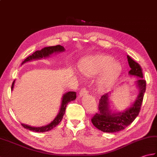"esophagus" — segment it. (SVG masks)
<instances>
[{"label":"esophagus","mask_w":157,"mask_h":157,"mask_svg":"<svg viewBox=\"0 0 157 157\" xmlns=\"http://www.w3.org/2000/svg\"><path fill=\"white\" fill-rule=\"evenodd\" d=\"M87 94H88V91H87L86 88H85V87L82 88V90L79 91V94H80V96H85V95H87Z\"/></svg>","instance_id":"obj_1"}]
</instances>
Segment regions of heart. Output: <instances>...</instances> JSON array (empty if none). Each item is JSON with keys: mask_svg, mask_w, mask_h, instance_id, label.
Wrapping results in <instances>:
<instances>
[{"mask_svg": "<svg viewBox=\"0 0 157 157\" xmlns=\"http://www.w3.org/2000/svg\"><path fill=\"white\" fill-rule=\"evenodd\" d=\"M80 70L89 77L95 76L100 73L98 86L101 91H107L113 87L121 73V66L114 62L110 56L96 55L84 59L79 65Z\"/></svg>", "mask_w": 157, "mask_h": 157, "instance_id": "heart-1", "label": "heart"}]
</instances>
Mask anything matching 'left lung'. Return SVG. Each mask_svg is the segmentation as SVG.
<instances>
[{
  "label": "left lung",
  "instance_id": "1",
  "mask_svg": "<svg viewBox=\"0 0 157 157\" xmlns=\"http://www.w3.org/2000/svg\"><path fill=\"white\" fill-rule=\"evenodd\" d=\"M131 70L129 75L138 78L135 81L139 90V94L135 102L123 112L111 113L109 109L110 93L102 96L99 100L98 111L91 118V122L98 129L105 132H118L126 128L138 116L142 105L144 96L146 91V81L143 78L142 69L137 62L127 55Z\"/></svg>",
  "mask_w": 157,
  "mask_h": 157
}]
</instances>
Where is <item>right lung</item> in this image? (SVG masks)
<instances>
[{"label": "right lung", "mask_w": 157, "mask_h": 157, "mask_svg": "<svg viewBox=\"0 0 157 157\" xmlns=\"http://www.w3.org/2000/svg\"><path fill=\"white\" fill-rule=\"evenodd\" d=\"M65 51L64 47H63L61 45H57L54 46H48L45 47V48H42L40 51H37L30 56H29L28 57H26L25 61H24L22 64L26 63L27 61H30L33 59H41L43 57H49L50 55L53 54L54 52H63ZM15 81L13 82L12 85H11V90H13V85H14ZM76 98V93L75 91H68L64 94L62 98V101L61 105L60 107L59 112L58 115L56 116L55 120L52 121V122L48 124V125L41 126V127H33L29 125L24 124H21V125L26 129H29V131H32L34 132H46L48 131H51V129L55 128V126H57L62 120V118L63 117V115L65 114V111H66V109L67 105L68 104V102L75 100Z\"/></svg>", "instance_id": "right-lung-1"}]
</instances>
